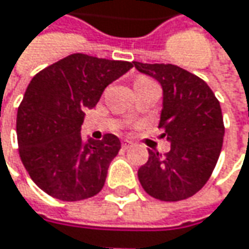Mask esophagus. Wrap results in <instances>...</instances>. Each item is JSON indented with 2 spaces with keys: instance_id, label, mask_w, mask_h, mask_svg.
Returning a JSON list of instances; mask_svg holds the SVG:
<instances>
[{
  "instance_id": "esophagus-1",
  "label": "esophagus",
  "mask_w": 249,
  "mask_h": 249,
  "mask_svg": "<svg viewBox=\"0 0 249 249\" xmlns=\"http://www.w3.org/2000/svg\"><path fill=\"white\" fill-rule=\"evenodd\" d=\"M132 145H134V144H132L131 141H128V140H124V141H123V148H125V150H126V148H131Z\"/></svg>"
}]
</instances>
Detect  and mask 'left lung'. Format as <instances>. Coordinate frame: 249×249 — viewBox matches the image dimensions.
<instances>
[{
    "instance_id": "8db88e82",
    "label": "left lung",
    "mask_w": 249,
    "mask_h": 249,
    "mask_svg": "<svg viewBox=\"0 0 249 249\" xmlns=\"http://www.w3.org/2000/svg\"><path fill=\"white\" fill-rule=\"evenodd\" d=\"M134 66L163 88L159 128L170 141L164 156L148 150L138 180L159 200H184L206 184L218 163L225 134L219 101L205 80L176 65L134 62Z\"/></svg>"
}]
</instances>
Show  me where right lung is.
<instances>
[{"instance_id": "1", "label": "right lung", "mask_w": 249, "mask_h": 249, "mask_svg": "<svg viewBox=\"0 0 249 249\" xmlns=\"http://www.w3.org/2000/svg\"><path fill=\"white\" fill-rule=\"evenodd\" d=\"M132 66L75 53L31 79L17 111V141L27 173L43 192L76 202L102 190L120 138L105 134L99 141H85L80 126L85 111Z\"/></svg>"}]
</instances>
